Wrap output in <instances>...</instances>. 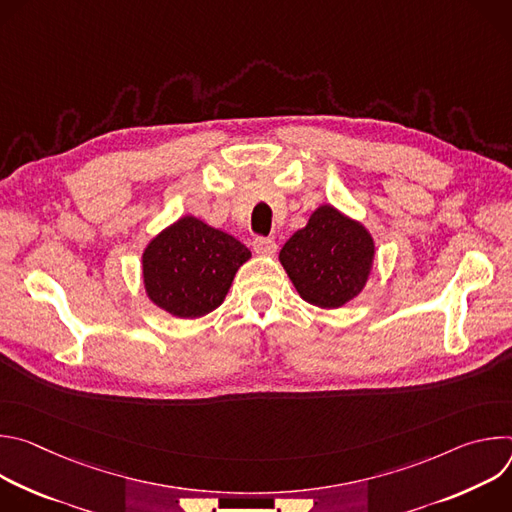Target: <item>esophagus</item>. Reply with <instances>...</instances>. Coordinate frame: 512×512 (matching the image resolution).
<instances>
[{
    "label": "esophagus",
    "mask_w": 512,
    "mask_h": 512,
    "mask_svg": "<svg viewBox=\"0 0 512 512\" xmlns=\"http://www.w3.org/2000/svg\"><path fill=\"white\" fill-rule=\"evenodd\" d=\"M253 249L257 255H275L277 243L269 237H255L253 239Z\"/></svg>",
    "instance_id": "1"
}]
</instances>
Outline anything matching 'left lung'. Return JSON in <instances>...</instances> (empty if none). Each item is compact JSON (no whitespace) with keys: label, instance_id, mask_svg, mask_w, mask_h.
<instances>
[{"label":"left lung","instance_id":"8db88e82","mask_svg":"<svg viewBox=\"0 0 512 512\" xmlns=\"http://www.w3.org/2000/svg\"><path fill=\"white\" fill-rule=\"evenodd\" d=\"M375 241L358 221L322 204L304 229L289 237L279 261L298 294L318 308H340L367 285Z\"/></svg>","mask_w":512,"mask_h":512}]
</instances>
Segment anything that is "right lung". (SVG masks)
<instances>
[{
    "label": "right lung",
    "mask_w": 512,
    "mask_h": 512,
    "mask_svg": "<svg viewBox=\"0 0 512 512\" xmlns=\"http://www.w3.org/2000/svg\"><path fill=\"white\" fill-rule=\"evenodd\" d=\"M251 251L196 216H182L143 251L148 298L178 318H200L225 302Z\"/></svg>",
    "instance_id": "right-lung-1"
}]
</instances>
